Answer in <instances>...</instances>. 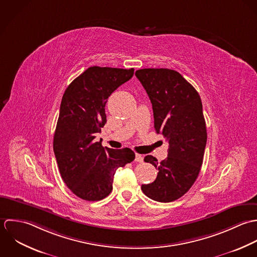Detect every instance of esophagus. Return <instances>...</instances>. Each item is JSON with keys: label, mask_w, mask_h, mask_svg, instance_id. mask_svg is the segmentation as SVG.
I'll return each mask as SVG.
<instances>
[{"label": "esophagus", "mask_w": 257, "mask_h": 257, "mask_svg": "<svg viewBox=\"0 0 257 257\" xmlns=\"http://www.w3.org/2000/svg\"><path fill=\"white\" fill-rule=\"evenodd\" d=\"M135 161L139 162V163H142L143 162V156L140 154L135 155Z\"/></svg>", "instance_id": "34e87169"}]
</instances>
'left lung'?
Here are the masks:
<instances>
[{"mask_svg": "<svg viewBox=\"0 0 257 257\" xmlns=\"http://www.w3.org/2000/svg\"><path fill=\"white\" fill-rule=\"evenodd\" d=\"M135 75L152 103L155 130L169 143L162 162L151 155L144 158L159 173L141 189L154 201L170 203L191 189L201 171L207 137L203 104L195 87L176 70L144 68Z\"/></svg>", "mask_w": 257, "mask_h": 257, "instance_id": "8db88e82", "label": "left lung"}]
</instances>
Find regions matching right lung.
I'll use <instances>...</instances> for the list:
<instances>
[{
  "label": "right lung",
  "instance_id": "1",
  "mask_svg": "<svg viewBox=\"0 0 257 257\" xmlns=\"http://www.w3.org/2000/svg\"><path fill=\"white\" fill-rule=\"evenodd\" d=\"M134 68L91 66L66 88L53 136L59 173L78 198L94 202L112 192L116 170L131 163L129 148H103L95 135L106 123L105 105L111 93L132 78Z\"/></svg>",
  "mask_w": 257,
  "mask_h": 257
}]
</instances>
